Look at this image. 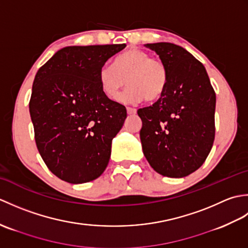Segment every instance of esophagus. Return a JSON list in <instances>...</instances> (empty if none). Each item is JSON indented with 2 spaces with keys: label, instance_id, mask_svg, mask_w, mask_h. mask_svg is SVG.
I'll return each instance as SVG.
<instances>
[{
  "label": "esophagus",
  "instance_id": "34e87169",
  "mask_svg": "<svg viewBox=\"0 0 248 248\" xmlns=\"http://www.w3.org/2000/svg\"><path fill=\"white\" fill-rule=\"evenodd\" d=\"M127 112H128L129 115H135V114H136V108H127Z\"/></svg>",
  "mask_w": 248,
  "mask_h": 248
}]
</instances>
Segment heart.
I'll list each match as a JSON object with an SVG mask.
<instances>
[{"instance_id":"1","label":"heart","mask_w":248,"mask_h":248,"mask_svg":"<svg viewBox=\"0 0 248 248\" xmlns=\"http://www.w3.org/2000/svg\"><path fill=\"white\" fill-rule=\"evenodd\" d=\"M98 78L102 92L110 100L119 98L121 89L128 81L130 88L121 100L138 102L145 99L155 102L166 92L168 70L159 57L140 49H130L116 56L113 66L103 65L100 68Z\"/></svg>"}]
</instances>
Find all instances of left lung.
<instances>
[{"instance_id":"obj_1","label":"left lung","mask_w":248,"mask_h":248,"mask_svg":"<svg viewBox=\"0 0 248 248\" xmlns=\"http://www.w3.org/2000/svg\"><path fill=\"white\" fill-rule=\"evenodd\" d=\"M165 62L166 92L140 108L144 155L160 175L182 178L197 170L212 149L217 96L205 68L182 46L147 44Z\"/></svg>"}]
</instances>
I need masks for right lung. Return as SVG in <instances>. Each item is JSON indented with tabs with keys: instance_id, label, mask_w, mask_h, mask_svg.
I'll return each mask as SVG.
<instances>
[{
	"instance_id": "obj_1",
	"label": "right lung",
	"mask_w": 248,
	"mask_h": 248,
	"mask_svg": "<svg viewBox=\"0 0 248 248\" xmlns=\"http://www.w3.org/2000/svg\"><path fill=\"white\" fill-rule=\"evenodd\" d=\"M125 45L66 46L39 68L30 114L39 154L66 182L93 181L107 168L127 109L102 92L98 73Z\"/></svg>"
}]
</instances>
